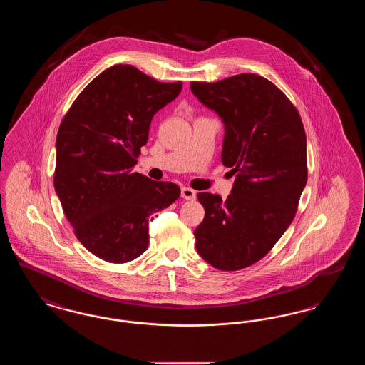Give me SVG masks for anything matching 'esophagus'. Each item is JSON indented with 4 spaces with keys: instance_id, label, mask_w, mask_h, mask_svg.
<instances>
[{
    "instance_id": "34e87169",
    "label": "esophagus",
    "mask_w": 365,
    "mask_h": 365,
    "mask_svg": "<svg viewBox=\"0 0 365 365\" xmlns=\"http://www.w3.org/2000/svg\"><path fill=\"white\" fill-rule=\"evenodd\" d=\"M180 195H182V198H185V200H195L197 192H195V190L190 189V187H182Z\"/></svg>"
}]
</instances>
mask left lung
Returning a JSON list of instances; mask_svg holds the SVG:
<instances>
[{"label":"left lung","mask_w":365,"mask_h":365,"mask_svg":"<svg viewBox=\"0 0 365 365\" xmlns=\"http://www.w3.org/2000/svg\"><path fill=\"white\" fill-rule=\"evenodd\" d=\"M192 94L225 122L223 164L235 182L226 201L198 192V255L220 271L260 261L292 225L308 180L307 135L294 104L268 79L240 73L191 82Z\"/></svg>","instance_id":"1"}]
</instances>
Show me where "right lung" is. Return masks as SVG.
I'll list each match as a JSON object with an SVG mask.
<instances>
[{
    "instance_id": "right-lung-1",
    "label": "right lung",
    "mask_w": 365,
    "mask_h": 365,
    "mask_svg": "<svg viewBox=\"0 0 365 365\" xmlns=\"http://www.w3.org/2000/svg\"><path fill=\"white\" fill-rule=\"evenodd\" d=\"M180 90L182 82L163 83L118 64L96 76L61 120L54 189L76 238L101 260L139 257L149 245L150 216L180 195L173 182L133 171L153 115Z\"/></svg>"
}]
</instances>
